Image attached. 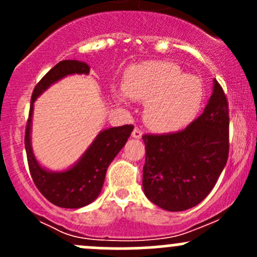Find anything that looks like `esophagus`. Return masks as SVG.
<instances>
[{"mask_svg": "<svg viewBox=\"0 0 257 257\" xmlns=\"http://www.w3.org/2000/svg\"><path fill=\"white\" fill-rule=\"evenodd\" d=\"M142 136H143V133H142V131L139 128H134L133 133H132V137L136 139H141Z\"/></svg>", "mask_w": 257, "mask_h": 257, "instance_id": "obj_1", "label": "esophagus"}]
</instances>
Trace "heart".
Returning a JSON list of instances; mask_svg holds the SVG:
<instances>
[{
    "mask_svg": "<svg viewBox=\"0 0 257 257\" xmlns=\"http://www.w3.org/2000/svg\"><path fill=\"white\" fill-rule=\"evenodd\" d=\"M120 104L129 99L145 102L144 118L157 132H174L188 125L200 110L204 85L198 77L184 74L177 64L150 61L131 67L124 88L114 90Z\"/></svg>",
    "mask_w": 257,
    "mask_h": 257,
    "instance_id": "heart-1",
    "label": "heart"
}]
</instances>
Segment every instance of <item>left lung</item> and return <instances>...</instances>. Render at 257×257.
I'll list each match as a JSON object with an SVG mask.
<instances>
[{
	"mask_svg": "<svg viewBox=\"0 0 257 257\" xmlns=\"http://www.w3.org/2000/svg\"><path fill=\"white\" fill-rule=\"evenodd\" d=\"M143 189L153 204L168 211L198 205L216 184L229 157V104L221 85L204 113L184 131L144 134Z\"/></svg>",
	"mask_w": 257,
	"mask_h": 257,
	"instance_id": "left-lung-1",
	"label": "left lung"
}]
</instances>
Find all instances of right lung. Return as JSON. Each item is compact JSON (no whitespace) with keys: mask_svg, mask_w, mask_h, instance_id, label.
<instances>
[{"mask_svg":"<svg viewBox=\"0 0 257 257\" xmlns=\"http://www.w3.org/2000/svg\"><path fill=\"white\" fill-rule=\"evenodd\" d=\"M89 66L79 61H61L46 73L35 87L31 98L30 115L26 125L25 147L31 177L43 196L59 208L78 209L88 205L99 195L104 183L105 173L115 155L131 137L132 124L100 132L76 165L64 172H48L41 167L31 147V123L33 103L51 84L69 74H88Z\"/></svg>","mask_w":257,"mask_h":257,"instance_id":"obj_1","label":"right lung"}]
</instances>
